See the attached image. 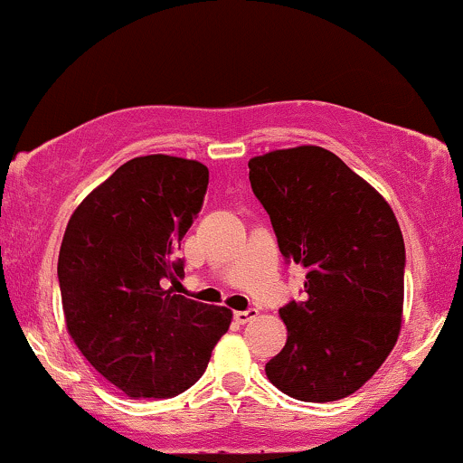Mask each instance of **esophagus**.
Listing matches in <instances>:
<instances>
[{
  "instance_id": "1",
  "label": "esophagus",
  "mask_w": 463,
  "mask_h": 463,
  "mask_svg": "<svg viewBox=\"0 0 463 463\" xmlns=\"http://www.w3.org/2000/svg\"><path fill=\"white\" fill-rule=\"evenodd\" d=\"M259 316L257 309H248V311H235V322L239 324H246L250 320H254V317Z\"/></svg>"
}]
</instances>
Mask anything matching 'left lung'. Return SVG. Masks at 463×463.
Listing matches in <instances>:
<instances>
[{
	"instance_id": "8db88e82",
	"label": "left lung",
	"mask_w": 463,
	"mask_h": 463,
	"mask_svg": "<svg viewBox=\"0 0 463 463\" xmlns=\"http://www.w3.org/2000/svg\"><path fill=\"white\" fill-rule=\"evenodd\" d=\"M248 167L280 252L307 272L305 300L279 311L287 342L265 374L298 401L354 394L401 335L405 241L394 211L324 147L274 150Z\"/></svg>"
}]
</instances>
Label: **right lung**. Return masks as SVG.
<instances>
[{
	"instance_id": "1",
	"label": "right lung",
	"mask_w": 463,
	"mask_h": 463,
	"mask_svg": "<svg viewBox=\"0 0 463 463\" xmlns=\"http://www.w3.org/2000/svg\"><path fill=\"white\" fill-rule=\"evenodd\" d=\"M209 187L206 165L147 154L69 217L58 254L62 313L80 353L130 398H172L204 374L232 311L174 294L176 259Z\"/></svg>"
}]
</instances>
